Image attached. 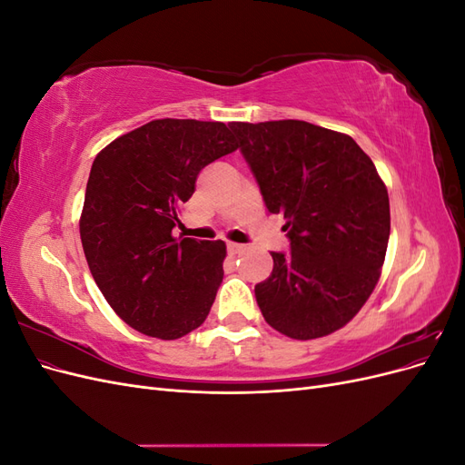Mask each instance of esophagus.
<instances>
[{
	"instance_id": "34e87169",
	"label": "esophagus",
	"mask_w": 465,
	"mask_h": 465,
	"mask_svg": "<svg viewBox=\"0 0 465 465\" xmlns=\"http://www.w3.org/2000/svg\"><path fill=\"white\" fill-rule=\"evenodd\" d=\"M244 244H236V242H229L227 244V252L231 256H236V254H241V252H244Z\"/></svg>"
}]
</instances>
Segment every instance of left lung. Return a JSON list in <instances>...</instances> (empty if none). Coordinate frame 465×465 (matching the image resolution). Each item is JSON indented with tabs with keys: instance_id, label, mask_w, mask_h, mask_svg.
<instances>
[{
	"instance_id": "left-lung-1",
	"label": "left lung",
	"mask_w": 465,
	"mask_h": 465,
	"mask_svg": "<svg viewBox=\"0 0 465 465\" xmlns=\"http://www.w3.org/2000/svg\"><path fill=\"white\" fill-rule=\"evenodd\" d=\"M265 207L281 213L291 252H272L256 285L265 322L292 340L343 328L374 291L390 238V200L353 137L302 120L231 122Z\"/></svg>"
}]
</instances>
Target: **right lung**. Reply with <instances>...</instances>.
<instances>
[{"instance_id":"add662e5","label":"right lung","mask_w":465,"mask_h":465,"mask_svg":"<svg viewBox=\"0 0 465 465\" xmlns=\"http://www.w3.org/2000/svg\"><path fill=\"white\" fill-rule=\"evenodd\" d=\"M223 122L153 120L91 166L79 221L94 283L128 326L159 340L205 322L223 281V241L178 238V209L203 168L236 151Z\"/></svg>"}]
</instances>
